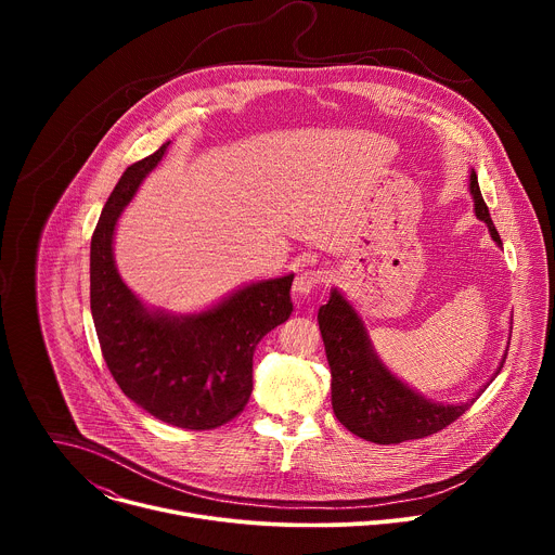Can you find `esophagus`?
<instances>
[{
  "label": "esophagus",
  "mask_w": 555,
  "mask_h": 555,
  "mask_svg": "<svg viewBox=\"0 0 555 555\" xmlns=\"http://www.w3.org/2000/svg\"><path fill=\"white\" fill-rule=\"evenodd\" d=\"M327 283V274L323 270H315V268H300V272L294 279V292L305 296L311 294L313 289H319L321 285Z\"/></svg>",
  "instance_id": "1"
}]
</instances>
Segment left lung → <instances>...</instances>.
<instances>
[{
	"label": "left lung",
	"instance_id": "obj_1",
	"mask_svg": "<svg viewBox=\"0 0 555 555\" xmlns=\"http://www.w3.org/2000/svg\"><path fill=\"white\" fill-rule=\"evenodd\" d=\"M469 193L474 212L488 223L492 240L503 246L474 171L469 173ZM319 325L332 369L334 415L366 441L388 446L435 435L459 420L483 392L479 390L472 402L437 404L406 386L377 358L362 319L338 289H332L327 305L319 309Z\"/></svg>",
	"mask_w": 555,
	"mask_h": 555
}]
</instances>
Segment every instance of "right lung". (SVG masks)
<instances>
[{
    "instance_id": "add662e5",
    "label": "right lung",
    "mask_w": 555,
    "mask_h": 555,
    "mask_svg": "<svg viewBox=\"0 0 555 555\" xmlns=\"http://www.w3.org/2000/svg\"><path fill=\"white\" fill-rule=\"evenodd\" d=\"M169 144L131 165L101 212L90 248V307L107 369L127 398L169 426L212 430L248 404L255 349L289 319L294 274L250 283L189 315L149 309L122 283L114 261L118 217Z\"/></svg>"
}]
</instances>
